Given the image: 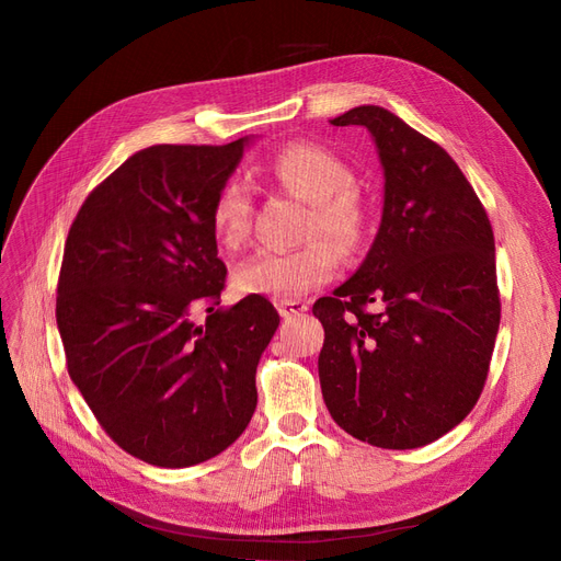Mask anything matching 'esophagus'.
Here are the masks:
<instances>
[{"label": "esophagus", "instance_id": "1", "mask_svg": "<svg viewBox=\"0 0 561 561\" xmlns=\"http://www.w3.org/2000/svg\"><path fill=\"white\" fill-rule=\"evenodd\" d=\"M276 309L283 318H295V316H301V313L309 311L307 304L299 301V299H283V301L276 304Z\"/></svg>", "mask_w": 561, "mask_h": 561}]
</instances>
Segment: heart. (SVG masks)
I'll use <instances>...</instances> for the list:
<instances>
[{"instance_id":"heart-1","label":"heart","mask_w":561,"mask_h":561,"mask_svg":"<svg viewBox=\"0 0 561 561\" xmlns=\"http://www.w3.org/2000/svg\"><path fill=\"white\" fill-rule=\"evenodd\" d=\"M268 175L283 190L309 201L307 236H328L342 250H353L363 239V208L351 192V168L318 145L285 147L268 163ZM252 198L241 180H229L210 206V227L219 245L239 250L250 239ZM339 254L331 243L313 239L295 250H264L243 262L233 283L243 295L268 299H297L325 285L336 271Z\"/></svg>"}]
</instances>
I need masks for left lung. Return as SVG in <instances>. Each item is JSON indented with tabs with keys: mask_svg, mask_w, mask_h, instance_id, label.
<instances>
[{
	"mask_svg": "<svg viewBox=\"0 0 561 561\" xmlns=\"http://www.w3.org/2000/svg\"><path fill=\"white\" fill-rule=\"evenodd\" d=\"M363 126L383 168L381 222L355 274L320 297L318 377L332 419L383 449H416L478 402L499 334L494 231L447 151L377 105Z\"/></svg>",
	"mask_w": 561,
	"mask_h": 561,
	"instance_id": "1",
	"label": "left lung"
}]
</instances>
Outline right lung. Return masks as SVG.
I'll use <instances>...</instances> for the list:
<instances>
[{
  "mask_svg": "<svg viewBox=\"0 0 561 561\" xmlns=\"http://www.w3.org/2000/svg\"><path fill=\"white\" fill-rule=\"evenodd\" d=\"M248 145L135 151L67 233L56 301L67 371L114 443L151 466L222 454L257 407L254 375L280 318L257 295L219 307L227 266L210 227Z\"/></svg>",
  "mask_w": 561,
  "mask_h": 561,
  "instance_id": "obj_1",
  "label": "right lung"
}]
</instances>
